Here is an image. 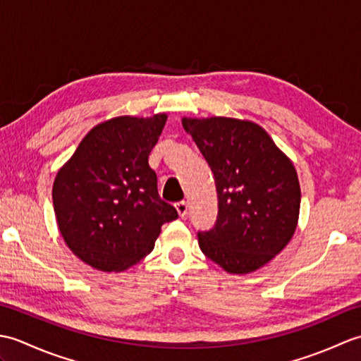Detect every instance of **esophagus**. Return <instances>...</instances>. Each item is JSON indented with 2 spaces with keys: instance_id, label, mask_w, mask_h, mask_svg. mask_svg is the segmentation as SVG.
<instances>
[{
  "instance_id": "esophagus-1",
  "label": "esophagus",
  "mask_w": 361,
  "mask_h": 361,
  "mask_svg": "<svg viewBox=\"0 0 361 361\" xmlns=\"http://www.w3.org/2000/svg\"><path fill=\"white\" fill-rule=\"evenodd\" d=\"M175 208H176V212H178L180 217H185L188 214V203L186 202L175 203Z\"/></svg>"
}]
</instances>
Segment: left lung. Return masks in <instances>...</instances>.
<instances>
[{"label":"left lung","mask_w":361,"mask_h":361,"mask_svg":"<svg viewBox=\"0 0 361 361\" xmlns=\"http://www.w3.org/2000/svg\"><path fill=\"white\" fill-rule=\"evenodd\" d=\"M216 180L219 214L198 233L206 257L245 274L279 255L293 235L301 204L295 166L265 130L233 118H183Z\"/></svg>","instance_id":"obj_1"}]
</instances>
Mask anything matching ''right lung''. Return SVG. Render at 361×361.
Returning <instances> with one entry per match:
<instances>
[{
  "instance_id": "right-lung-1",
  "label": "right lung",
  "mask_w": 361,
  "mask_h": 361,
  "mask_svg": "<svg viewBox=\"0 0 361 361\" xmlns=\"http://www.w3.org/2000/svg\"><path fill=\"white\" fill-rule=\"evenodd\" d=\"M167 114L119 116L91 128L60 169L52 203L65 243L101 271H124L155 247L161 226L178 217L158 195L149 155Z\"/></svg>"
}]
</instances>
